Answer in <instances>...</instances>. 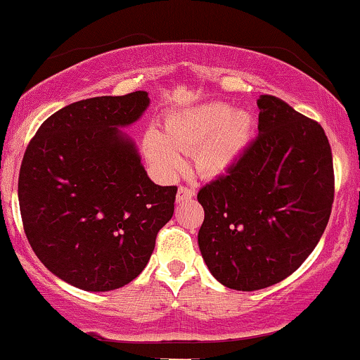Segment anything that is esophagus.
I'll use <instances>...</instances> for the list:
<instances>
[{"label": "esophagus", "mask_w": 360, "mask_h": 360, "mask_svg": "<svg viewBox=\"0 0 360 360\" xmlns=\"http://www.w3.org/2000/svg\"><path fill=\"white\" fill-rule=\"evenodd\" d=\"M194 196V189L193 188H186V186H179L176 194V201L177 203H183L186 200H191Z\"/></svg>", "instance_id": "obj_1"}]
</instances>
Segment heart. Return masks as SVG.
<instances>
[{
	"instance_id": "1",
	"label": "heart",
	"mask_w": 360,
	"mask_h": 360,
	"mask_svg": "<svg viewBox=\"0 0 360 360\" xmlns=\"http://www.w3.org/2000/svg\"><path fill=\"white\" fill-rule=\"evenodd\" d=\"M254 118L245 110H232L226 103L212 101L171 113L160 131H146L143 155L162 176H174L193 154L201 176L217 177L235 166L249 147Z\"/></svg>"
}]
</instances>
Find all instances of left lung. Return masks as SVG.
I'll return each instance as SVG.
<instances>
[{"mask_svg": "<svg viewBox=\"0 0 360 360\" xmlns=\"http://www.w3.org/2000/svg\"><path fill=\"white\" fill-rule=\"evenodd\" d=\"M257 106V139L198 193L201 255L213 278L237 291L269 288L298 269L325 232L335 193L320 123L271 94Z\"/></svg>", "mask_w": 360, "mask_h": 360, "instance_id": "1", "label": "left lung"}]
</instances>
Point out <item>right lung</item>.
Returning a JSON list of instances; mask_svg holds the SVG:
<instances>
[{
  "label": "right lung",
  "mask_w": 360,
  "mask_h": 360,
  "mask_svg": "<svg viewBox=\"0 0 360 360\" xmlns=\"http://www.w3.org/2000/svg\"><path fill=\"white\" fill-rule=\"evenodd\" d=\"M148 103L146 91L76 101L45 120L25 150V235L52 274L84 291L137 278L174 213L177 188L152 183L134 140L120 130Z\"/></svg>",
  "instance_id": "obj_1"
}]
</instances>
